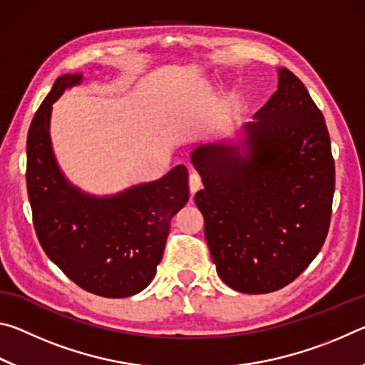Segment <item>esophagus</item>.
<instances>
[{
    "instance_id": "obj_1",
    "label": "esophagus",
    "mask_w": 365,
    "mask_h": 365,
    "mask_svg": "<svg viewBox=\"0 0 365 365\" xmlns=\"http://www.w3.org/2000/svg\"><path fill=\"white\" fill-rule=\"evenodd\" d=\"M202 187V182H201V177L197 175V174H191L190 175V191H191V195H195L197 190H200Z\"/></svg>"
}]
</instances>
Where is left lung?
Segmentation results:
<instances>
[{"label":"left lung","instance_id":"8db88e82","mask_svg":"<svg viewBox=\"0 0 365 365\" xmlns=\"http://www.w3.org/2000/svg\"><path fill=\"white\" fill-rule=\"evenodd\" d=\"M252 119L238 130L240 145H201L191 163L205 185L195 202L219 277L262 294L292 283L324 246L335 160L324 114L285 67Z\"/></svg>","mask_w":365,"mask_h":365}]
</instances>
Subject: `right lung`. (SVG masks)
<instances>
[{
	"mask_svg": "<svg viewBox=\"0 0 365 365\" xmlns=\"http://www.w3.org/2000/svg\"><path fill=\"white\" fill-rule=\"evenodd\" d=\"M80 82V73L61 76L30 123L26 180L34 225L43 251L76 285L127 298L156 275L170 219L188 201V170L175 165L159 180L113 196L73 187L54 158L49 119L53 103Z\"/></svg>",
	"mask_w": 365,
	"mask_h": 365,
	"instance_id": "right-lung-1",
	"label": "right lung"
}]
</instances>
